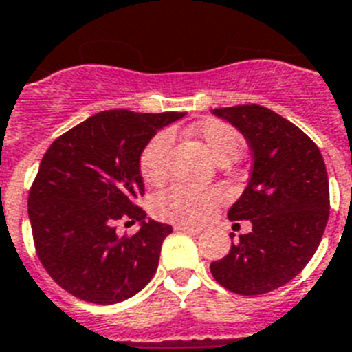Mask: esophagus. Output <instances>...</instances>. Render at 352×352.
<instances>
[{
	"label": "esophagus",
	"mask_w": 352,
	"mask_h": 352,
	"mask_svg": "<svg viewBox=\"0 0 352 352\" xmlns=\"http://www.w3.org/2000/svg\"><path fill=\"white\" fill-rule=\"evenodd\" d=\"M175 231H184V233H190V235H199V233L202 231V228L188 226V224H175Z\"/></svg>",
	"instance_id": "esophagus-1"
}]
</instances>
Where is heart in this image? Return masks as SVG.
I'll use <instances>...</instances> for the list:
<instances>
[{"label": "heart", "mask_w": 352, "mask_h": 352, "mask_svg": "<svg viewBox=\"0 0 352 352\" xmlns=\"http://www.w3.org/2000/svg\"><path fill=\"white\" fill-rule=\"evenodd\" d=\"M195 133L206 150L215 157L221 164H228L239 159L244 148L242 135L235 128L222 121H204L193 126ZM170 131L157 133L148 142L139 159V170L142 179L148 184L161 182L168 173V151L171 148ZM222 199V193L215 188H197V186L175 184L162 191L153 199V213L159 219L170 222H181V224H201L213 211Z\"/></svg>", "instance_id": "1"}]
</instances>
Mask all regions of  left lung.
<instances>
[{
    "instance_id": "8db88e82",
    "label": "left lung",
    "mask_w": 352,
    "mask_h": 352,
    "mask_svg": "<svg viewBox=\"0 0 352 352\" xmlns=\"http://www.w3.org/2000/svg\"><path fill=\"white\" fill-rule=\"evenodd\" d=\"M245 137L250 182L228 211L253 230L211 262L213 278L239 295H264L295 278L313 258L329 219V179L318 146L293 122L258 104L215 108ZM233 241V233H231Z\"/></svg>"
}]
</instances>
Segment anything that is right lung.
I'll use <instances>...</instances> for the list:
<instances>
[{
    "instance_id": "add662e5",
    "label": "right lung",
    "mask_w": 352,
    "mask_h": 352,
    "mask_svg": "<svg viewBox=\"0 0 352 352\" xmlns=\"http://www.w3.org/2000/svg\"><path fill=\"white\" fill-rule=\"evenodd\" d=\"M182 111L107 110L50 144L28 193V219L43 267L56 284L92 304L130 298L155 275L171 226L146 219L139 159L150 139ZM119 220L141 221L119 237Z\"/></svg>"
}]
</instances>
